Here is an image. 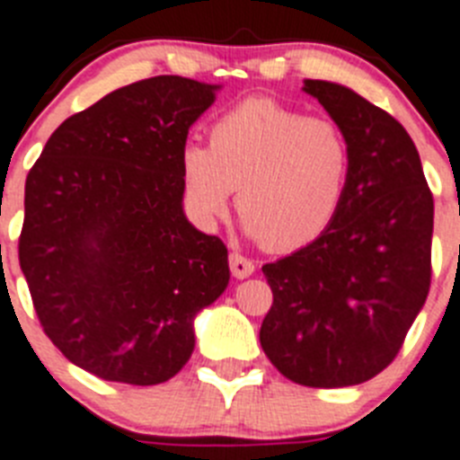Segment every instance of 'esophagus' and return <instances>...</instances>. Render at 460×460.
<instances>
[{
  "label": "esophagus",
  "mask_w": 460,
  "mask_h": 460,
  "mask_svg": "<svg viewBox=\"0 0 460 460\" xmlns=\"http://www.w3.org/2000/svg\"><path fill=\"white\" fill-rule=\"evenodd\" d=\"M229 266H231V273H234L236 278H248L254 273V261L248 260V257L241 252L229 254Z\"/></svg>",
  "instance_id": "1"
}]
</instances>
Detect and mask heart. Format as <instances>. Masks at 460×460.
Returning a JSON list of instances; mask_svg holds the SVG:
<instances>
[{
	"instance_id": "1",
	"label": "heart",
	"mask_w": 460,
	"mask_h": 460,
	"mask_svg": "<svg viewBox=\"0 0 460 460\" xmlns=\"http://www.w3.org/2000/svg\"><path fill=\"white\" fill-rule=\"evenodd\" d=\"M349 135L334 119L271 98L243 100L210 128V146L182 152L184 194L200 219L222 217L231 191L250 236L276 252L323 236L350 180Z\"/></svg>"
}]
</instances>
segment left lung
<instances>
[{"label": "left lung", "mask_w": 460, "mask_h": 460, "mask_svg": "<svg viewBox=\"0 0 460 460\" xmlns=\"http://www.w3.org/2000/svg\"><path fill=\"white\" fill-rule=\"evenodd\" d=\"M304 91L349 135V191L323 236L261 266L273 304L260 341L289 381L341 388L384 372L426 304L433 194L388 111L330 81L308 79Z\"/></svg>", "instance_id": "1"}]
</instances>
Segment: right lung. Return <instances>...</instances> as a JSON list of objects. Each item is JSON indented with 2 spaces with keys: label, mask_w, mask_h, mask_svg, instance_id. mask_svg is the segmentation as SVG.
<instances>
[{
  "label": "right lung",
  "mask_w": 460,
  "mask_h": 460,
  "mask_svg": "<svg viewBox=\"0 0 460 460\" xmlns=\"http://www.w3.org/2000/svg\"><path fill=\"white\" fill-rule=\"evenodd\" d=\"M217 86L152 76L72 114L27 172L18 260L60 353L98 379L156 385L194 350L229 283L226 245L182 212V152Z\"/></svg>",
  "instance_id": "add662e5"
}]
</instances>
